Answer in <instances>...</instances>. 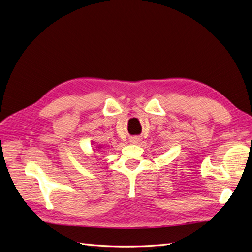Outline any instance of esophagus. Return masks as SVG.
Here are the masks:
<instances>
[{"mask_svg": "<svg viewBox=\"0 0 252 252\" xmlns=\"http://www.w3.org/2000/svg\"><path fill=\"white\" fill-rule=\"evenodd\" d=\"M129 141H130L131 144H136L138 142H140V138H139V136H131L130 140H129Z\"/></svg>", "mask_w": 252, "mask_h": 252, "instance_id": "obj_1", "label": "esophagus"}]
</instances>
